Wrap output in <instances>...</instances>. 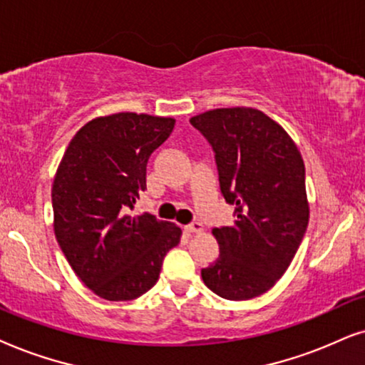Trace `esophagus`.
I'll list each match as a JSON object with an SVG mask.
<instances>
[{
  "instance_id": "esophagus-1",
  "label": "esophagus",
  "mask_w": 365,
  "mask_h": 365,
  "mask_svg": "<svg viewBox=\"0 0 365 365\" xmlns=\"http://www.w3.org/2000/svg\"><path fill=\"white\" fill-rule=\"evenodd\" d=\"M185 230L187 232H190V233H200L202 230H203V225L200 222H192V223H188V225L185 227Z\"/></svg>"
}]
</instances>
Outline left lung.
<instances>
[{
  "label": "left lung",
  "mask_w": 365,
  "mask_h": 365,
  "mask_svg": "<svg viewBox=\"0 0 365 365\" xmlns=\"http://www.w3.org/2000/svg\"><path fill=\"white\" fill-rule=\"evenodd\" d=\"M190 123L210 143L222 195L235 205L232 225L213 228L220 255L202 279L223 299L259 297L285 274L307 230L304 160L259 110H210Z\"/></svg>",
  "instance_id": "1"
}]
</instances>
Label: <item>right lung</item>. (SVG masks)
Instances as JSON below:
<instances>
[{
	"label": "right lung",
	"instance_id": "obj_1",
	"mask_svg": "<svg viewBox=\"0 0 365 365\" xmlns=\"http://www.w3.org/2000/svg\"><path fill=\"white\" fill-rule=\"evenodd\" d=\"M173 118L115 113L80 128L53 182L55 235L86 287L106 300L137 299L157 284L182 230L152 213L132 217L147 190V163Z\"/></svg>",
	"mask_w": 365,
	"mask_h": 365
}]
</instances>
